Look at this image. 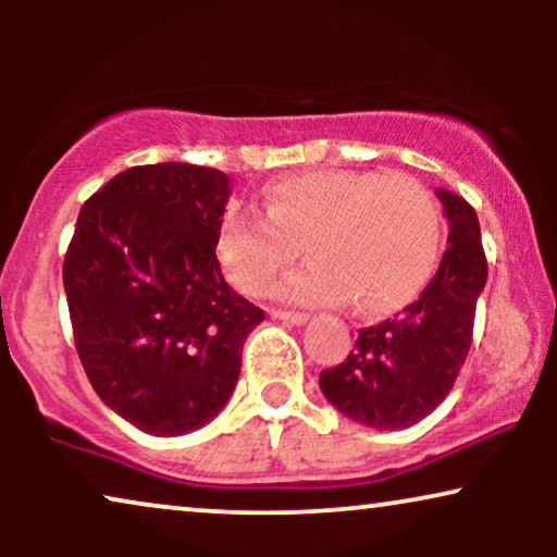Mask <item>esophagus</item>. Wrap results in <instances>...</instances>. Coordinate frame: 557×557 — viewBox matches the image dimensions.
<instances>
[{"instance_id":"34e87169","label":"esophagus","mask_w":557,"mask_h":557,"mask_svg":"<svg viewBox=\"0 0 557 557\" xmlns=\"http://www.w3.org/2000/svg\"><path fill=\"white\" fill-rule=\"evenodd\" d=\"M273 319H281V322L286 324H307L309 322V314H304V311H281V309H273L271 311Z\"/></svg>"}]
</instances>
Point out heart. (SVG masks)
Here are the masks:
<instances>
[{
	"mask_svg": "<svg viewBox=\"0 0 557 557\" xmlns=\"http://www.w3.org/2000/svg\"><path fill=\"white\" fill-rule=\"evenodd\" d=\"M438 235V208L421 182L324 170L273 182L265 215H227L218 253L235 286L261 296L307 246L314 261L284 281L278 294L286 301L355 299L362 311H391L429 281Z\"/></svg>",
	"mask_w": 557,
	"mask_h": 557,
	"instance_id": "b5f03b06",
	"label": "heart"
}]
</instances>
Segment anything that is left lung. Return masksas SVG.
Wrapping results in <instances>:
<instances>
[{"mask_svg":"<svg viewBox=\"0 0 557 557\" xmlns=\"http://www.w3.org/2000/svg\"><path fill=\"white\" fill-rule=\"evenodd\" d=\"M448 220V248L421 296L393 319L364 326L337 368L322 370L324 398L349 421L400 431L441 406L471 347L486 258L476 212L463 197L436 189Z\"/></svg>","mask_w":557,"mask_h":557,"instance_id":"8db88e82","label":"left lung"}]
</instances>
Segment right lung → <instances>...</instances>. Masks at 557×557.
<instances>
[{
    "label": "right lung",
    "mask_w": 557,
    "mask_h": 557,
    "mask_svg": "<svg viewBox=\"0 0 557 557\" xmlns=\"http://www.w3.org/2000/svg\"><path fill=\"white\" fill-rule=\"evenodd\" d=\"M231 180L144 164L81 208L63 263L75 349L106 406L151 436H182L231 400L263 311L225 284L215 246Z\"/></svg>",
    "instance_id": "add662e5"
}]
</instances>
